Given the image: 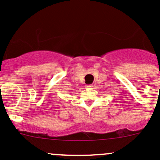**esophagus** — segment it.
<instances>
[{
	"label": "esophagus",
	"mask_w": 160,
	"mask_h": 160,
	"mask_svg": "<svg viewBox=\"0 0 160 160\" xmlns=\"http://www.w3.org/2000/svg\"><path fill=\"white\" fill-rule=\"evenodd\" d=\"M92 85H86V86H85V87L86 88V89H89V88H91L92 87Z\"/></svg>",
	"instance_id": "1"
}]
</instances>
